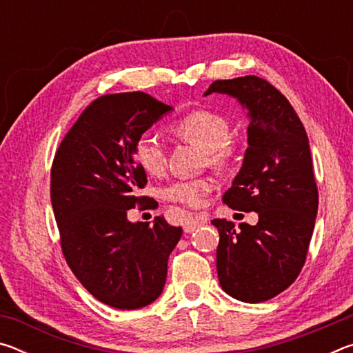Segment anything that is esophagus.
Instances as JSON below:
<instances>
[{"label":"esophagus","instance_id":"1","mask_svg":"<svg viewBox=\"0 0 353 353\" xmlns=\"http://www.w3.org/2000/svg\"><path fill=\"white\" fill-rule=\"evenodd\" d=\"M204 223H205L204 218L194 216V214H188L187 219H185V223H183L185 234H191V232H194L196 229H198V227H201Z\"/></svg>","mask_w":353,"mask_h":353}]
</instances>
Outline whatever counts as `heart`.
Returning a JSON list of instances; mask_svg holds the SVG:
<instances>
[{"label": "heart", "mask_w": 353, "mask_h": 353, "mask_svg": "<svg viewBox=\"0 0 353 353\" xmlns=\"http://www.w3.org/2000/svg\"><path fill=\"white\" fill-rule=\"evenodd\" d=\"M171 132L177 139L196 145L207 152L210 165L223 166L229 162L234 152L230 145V124L224 115L207 109H199L185 113L176 119ZM135 159L143 171L151 176H160L166 166V151L163 141L155 134L146 132L140 135L135 143ZM214 181L210 177L190 179V181H174L162 190V198L166 201L198 207L204 198L212 193Z\"/></svg>", "instance_id": "1"}]
</instances>
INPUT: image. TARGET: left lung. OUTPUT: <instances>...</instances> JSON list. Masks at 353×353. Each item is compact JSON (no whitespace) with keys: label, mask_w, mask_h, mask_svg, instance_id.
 <instances>
[{"label":"left lung","mask_w":353,"mask_h":353,"mask_svg":"<svg viewBox=\"0 0 353 353\" xmlns=\"http://www.w3.org/2000/svg\"><path fill=\"white\" fill-rule=\"evenodd\" d=\"M210 93H225L249 109L244 162L223 202L256 212L259 223L213 219L218 227V279L241 302L270 301L301 274L318 213V187L305 128L290 101L256 76L214 81Z\"/></svg>","instance_id":"obj_1"}]
</instances>
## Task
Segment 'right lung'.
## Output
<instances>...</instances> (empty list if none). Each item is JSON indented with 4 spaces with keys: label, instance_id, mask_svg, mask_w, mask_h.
Segmentation results:
<instances>
[{
    "label": "right lung",
    "instance_id": "1",
    "mask_svg": "<svg viewBox=\"0 0 353 353\" xmlns=\"http://www.w3.org/2000/svg\"><path fill=\"white\" fill-rule=\"evenodd\" d=\"M172 110L148 93L104 94L81 113L51 166V204L65 260L93 297L119 310L162 294L168 256L182 227L155 216L129 223L146 172L134 157L141 134Z\"/></svg>",
    "mask_w": 353,
    "mask_h": 353
}]
</instances>
